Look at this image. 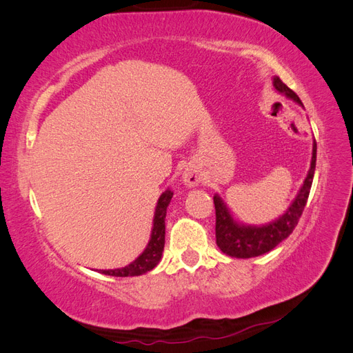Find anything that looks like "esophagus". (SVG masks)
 <instances>
[{"label": "esophagus", "mask_w": 353, "mask_h": 353, "mask_svg": "<svg viewBox=\"0 0 353 353\" xmlns=\"http://www.w3.org/2000/svg\"><path fill=\"white\" fill-rule=\"evenodd\" d=\"M183 183L187 187H197L200 183V175L196 169L187 168L183 172Z\"/></svg>", "instance_id": "1"}]
</instances>
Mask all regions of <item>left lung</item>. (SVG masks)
Segmentation results:
<instances>
[{"label":"left lung","instance_id":"obj_1","mask_svg":"<svg viewBox=\"0 0 353 353\" xmlns=\"http://www.w3.org/2000/svg\"><path fill=\"white\" fill-rule=\"evenodd\" d=\"M272 87L274 90L285 95L287 99L293 100L299 105L303 104L301 99L297 97L296 92H293L287 85L279 78L272 77ZM315 165H316V143H312V159L311 166L306 174L302 187L299 188L296 197L290 203L287 210L276 219L263 223V225H249V223L239 222L232 218L228 206L223 203L219 194L213 196V203H215L216 210V244L218 248L231 258L239 259H249L256 258L271 252L275 249L283 240H285L293 232L294 227L297 225V221L301 218L305 205L309 197V191H311L312 179L315 174Z\"/></svg>","mask_w":353,"mask_h":353}]
</instances>
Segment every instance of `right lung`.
<instances>
[{
	"instance_id": "right-lung-1",
	"label": "right lung",
	"mask_w": 353,
	"mask_h": 353,
	"mask_svg": "<svg viewBox=\"0 0 353 353\" xmlns=\"http://www.w3.org/2000/svg\"><path fill=\"white\" fill-rule=\"evenodd\" d=\"M174 193L170 188H166L162 194H160L156 209H154V218H153V228L150 234V240H148L145 249L143 253L138 256L135 261L130 265L123 266V268L116 270H99V272L104 275L112 276H138L143 275L148 271H152L154 266L162 259V253L165 248V218H166V209L169 206L170 200H172Z\"/></svg>"
}]
</instances>
